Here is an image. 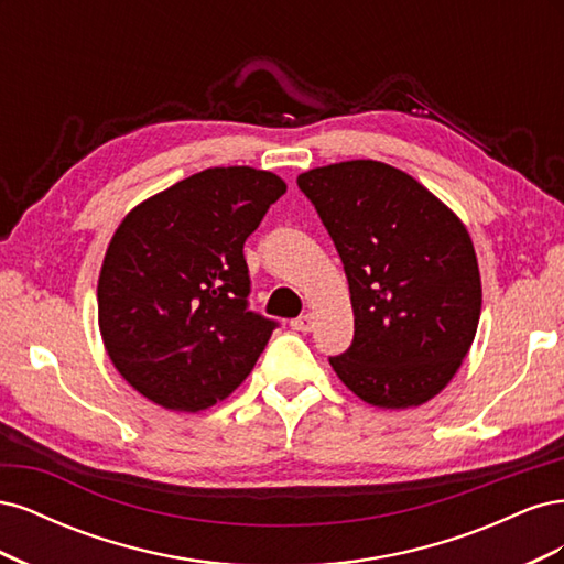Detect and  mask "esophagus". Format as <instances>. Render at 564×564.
<instances>
[{"label": "esophagus", "mask_w": 564, "mask_h": 564, "mask_svg": "<svg viewBox=\"0 0 564 564\" xmlns=\"http://www.w3.org/2000/svg\"><path fill=\"white\" fill-rule=\"evenodd\" d=\"M292 329H296V332H311L313 329V315L311 313H305V315H301V317H296V319H292Z\"/></svg>", "instance_id": "obj_1"}]
</instances>
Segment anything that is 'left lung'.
Listing matches in <instances>:
<instances>
[{
  "label": "left lung",
  "mask_w": 564,
  "mask_h": 564,
  "mask_svg": "<svg viewBox=\"0 0 564 564\" xmlns=\"http://www.w3.org/2000/svg\"><path fill=\"white\" fill-rule=\"evenodd\" d=\"M344 261L355 336L329 357L357 398L381 409L433 400L468 355L482 311L473 240L429 187L377 160L296 178Z\"/></svg>",
  "instance_id": "obj_1"
}]
</instances>
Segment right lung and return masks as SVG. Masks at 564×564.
<instances>
[{
  "instance_id": "right-lung-1",
  "label": "right lung",
  "mask_w": 564,
  "mask_h": 564,
  "mask_svg": "<svg viewBox=\"0 0 564 564\" xmlns=\"http://www.w3.org/2000/svg\"><path fill=\"white\" fill-rule=\"evenodd\" d=\"M286 183L214 166L133 207L98 278V327L122 379L172 412L226 400L278 322L247 308L245 240Z\"/></svg>"
}]
</instances>
